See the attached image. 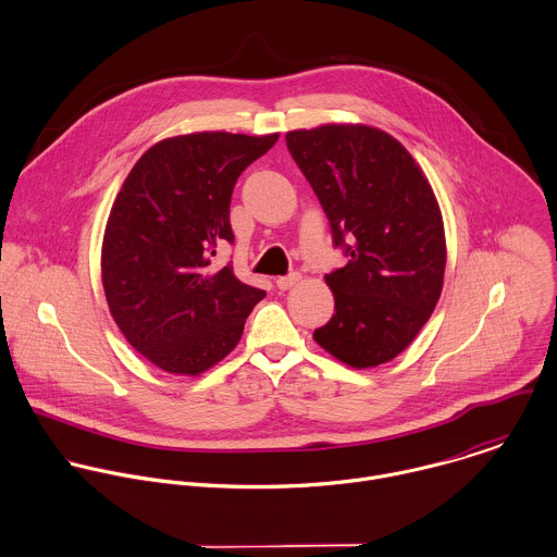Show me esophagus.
<instances>
[{"label": "esophagus", "mask_w": 557, "mask_h": 557, "mask_svg": "<svg viewBox=\"0 0 557 557\" xmlns=\"http://www.w3.org/2000/svg\"><path fill=\"white\" fill-rule=\"evenodd\" d=\"M299 280H301V275H299V273H293V275H286V277H277L275 284H277L280 290H288V288H293Z\"/></svg>", "instance_id": "34e87169"}]
</instances>
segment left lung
I'll return each mask as SVG.
<instances>
[{
    "label": "left lung",
    "mask_w": 557,
    "mask_h": 557,
    "mask_svg": "<svg viewBox=\"0 0 557 557\" xmlns=\"http://www.w3.org/2000/svg\"><path fill=\"white\" fill-rule=\"evenodd\" d=\"M286 144L332 223L346 267L325 275L335 314L314 339L363 370L400 355L431 319L444 288V218L435 191L389 133L321 124Z\"/></svg>",
    "instance_id": "8db88e82"
}]
</instances>
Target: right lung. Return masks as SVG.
Segmentation results:
<instances>
[{
  "label": "right lung",
  "instance_id": "obj_1",
  "mask_svg": "<svg viewBox=\"0 0 557 557\" xmlns=\"http://www.w3.org/2000/svg\"><path fill=\"white\" fill-rule=\"evenodd\" d=\"M280 133L200 131L150 146L113 200L101 247V277L126 342L163 372L200 376L238 344L267 295L211 269L232 243L230 200L240 172Z\"/></svg>",
  "mask_w": 557,
  "mask_h": 557
}]
</instances>
